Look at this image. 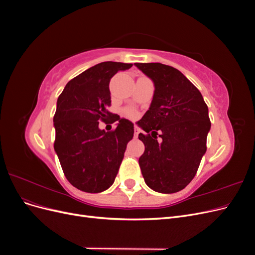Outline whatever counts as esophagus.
<instances>
[{"label": "esophagus", "mask_w": 255, "mask_h": 255, "mask_svg": "<svg viewBox=\"0 0 255 255\" xmlns=\"http://www.w3.org/2000/svg\"><path fill=\"white\" fill-rule=\"evenodd\" d=\"M139 133H140V128H138L137 126H135V127H134V135H135V137H137L138 134H139Z\"/></svg>", "instance_id": "1"}]
</instances>
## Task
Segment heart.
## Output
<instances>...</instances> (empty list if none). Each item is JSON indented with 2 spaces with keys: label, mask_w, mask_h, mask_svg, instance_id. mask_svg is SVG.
<instances>
[{
  "label": "heart",
  "mask_w": 255,
  "mask_h": 255,
  "mask_svg": "<svg viewBox=\"0 0 255 255\" xmlns=\"http://www.w3.org/2000/svg\"><path fill=\"white\" fill-rule=\"evenodd\" d=\"M125 115L129 119H136L138 117V113L133 109H126Z\"/></svg>",
  "instance_id": "b5f03b06"
}]
</instances>
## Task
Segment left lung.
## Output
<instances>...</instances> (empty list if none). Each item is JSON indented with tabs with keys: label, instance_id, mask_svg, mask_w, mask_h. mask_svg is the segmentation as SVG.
Masks as SVG:
<instances>
[{
	"label": "left lung",
	"instance_id": "1",
	"mask_svg": "<svg viewBox=\"0 0 255 255\" xmlns=\"http://www.w3.org/2000/svg\"><path fill=\"white\" fill-rule=\"evenodd\" d=\"M135 66L155 87L149 111L137 122L144 130L138 135L144 144L139 157L141 173L151 189L173 194L194 179L206 152L211 129L207 105L177 69L159 63Z\"/></svg>",
	"mask_w": 255,
	"mask_h": 255
}]
</instances>
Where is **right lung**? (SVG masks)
I'll return each mask as SVG.
<instances>
[{
  "label": "right lung",
  "instance_id": "add662e5",
  "mask_svg": "<svg viewBox=\"0 0 255 255\" xmlns=\"http://www.w3.org/2000/svg\"><path fill=\"white\" fill-rule=\"evenodd\" d=\"M132 66L98 64L69 81L58 97L54 150L67 180L82 191L97 194L112 186L134 136L132 122L107 111L112 104L111 79ZM107 120L119 122L110 132L98 128V121Z\"/></svg>",
  "mask_w": 255,
  "mask_h": 255
}]
</instances>
